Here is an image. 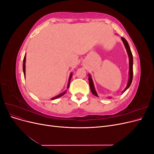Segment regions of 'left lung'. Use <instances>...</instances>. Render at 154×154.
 <instances>
[{"label": "left lung", "mask_w": 154, "mask_h": 154, "mask_svg": "<svg viewBox=\"0 0 154 154\" xmlns=\"http://www.w3.org/2000/svg\"><path fill=\"white\" fill-rule=\"evenodd\" d=\"M123 42V44L125 46L126 49L127 51V53L128 54V57H129V67H130V70H129V78H128V82L127 83V85L124 91V92L127 89V88L130 87V85H131V83L132 82V79H133V57H132V54L131 52V50H130V48L129 47V45L127 42V41L126 40V39L123 37L122 38ZM88 82H89V85H90V88H91V91L92 92V93L94 95L96 96H97V92L95 90L94 87V84H93V82L92 80V78L91 75H88Z\"/></svg>", "instance_id": "8db88e82"}]
</instances>
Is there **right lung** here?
Returning a JSON list of instances; mask_svg holds the SVG:
<instances>
[{
    "mask_svg": "<svg viewBox=\"0 0 154 154\" xmlns=\"http://www.w3.org/2000/svg\"><path fill=\"white\" fill-rule=\"evenodd\" d=\"M25 63H26V56L24 58V60H23V71H24V74L25 76L26 74V66H25ZM71 77H72V74H71V75H70V77H69V83H68V86H67V88L69 87V83H70V81H71ZM66 92H64L63 93H62V94H59L58 96H56L54 97H53V98H52V100H54V99H57V98H58V97L62 96L63 95H64L65 94H66Z\"/></svg>",
    "mask_w": 154,
    "mask_h": 154,
    "instance_id": "right-lung-1",
    "label": "right lung"
}]
</instances>
